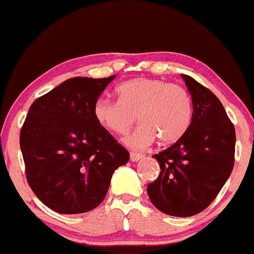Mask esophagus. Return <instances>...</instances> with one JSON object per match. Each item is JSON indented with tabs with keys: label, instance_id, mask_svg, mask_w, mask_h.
I'll return each mask as SVG.
<instances>
[{
	"label": "esophagus",
	"instance_id": "1",
	"mask_svg": "<svg viewBox=\"0 0 254 254\" xmlns=\"http://www.w3.org/2000/svg\"><path fill=\"white\" fill-rule=\"evenodd\" d=\"M142 158H143V156H142V155L130 152V161L131 162H137V161H140V159H142Z\"/></svg>",
	"mask_w": 254,
	"mask_h": 254
}]
</instances>
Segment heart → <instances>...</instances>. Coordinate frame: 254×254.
Listing matches in <instances>:
<instances>
[{
	"instance_id": "obj_1",
	"label": "heart",
	"mask_w": 254,
	"mask_h": 254,
	"mask_svg": "<svg viewBox=\"0 0 254 254\" xmlns=\"http://www.w3.org/2000/svg\"><path fill=\"white\" fill-rule=\"evenodd\" d=\"M119 102L98 98L93 117L100 126L114 134H126L134 124L140 126L125 143L133 150H144L157 137L162 143L178 141L192 120V100L183 86L158 78L138 77L117 88Z\"/></svg>"
}]
</instances>
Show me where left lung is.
I'll use <instances>...</instances> for the list:
<instances>
[{
    "label": "left lung",
    "instance_id": "obj_1",
    "mask_svg": "<svg viewBox=\"0 0 254 254\" xmlns=\"http://www.w3.org/2000/svg\"><path fill=\"white\" fill-rule=\"evenodd\" d=\"M182 77L192 96V120L175 144L152 156L161 172L147 192L162 213L189 217L206 209L230 177L236 133L220 99L190 76Z\"/></svg>",
    "mask_w": 254,
    "mask_h": 254
}]
</instances>
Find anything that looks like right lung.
Wrapping results in <instances>:
<instances>
[{
  "mask_svg": "<svg viewBox=\"0 0 254 254\" xmlns=\"http://www.w3.org/2000/svg\"><path fill=\"white\" fill-rule=\"evenodd\" d=\"M116 75L74 77L31 105L20 130L27 183L60 214H82L102 202L113 172L129 152L93 117V104Z\"/></svg>",
  "mask_w": 254,
  "mask_h": 254,
  "instance_id": "add662e5",
  "label": "right lung"
}]
</instances>
